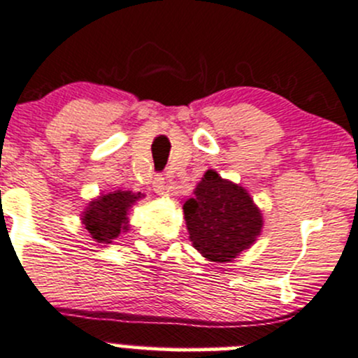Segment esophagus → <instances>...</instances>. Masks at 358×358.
<instances>
[{"instance_id":"1","label":"esophagus","mask_w":358,"mask_h":358,"mask_svg":"<svg viewBox=\"0 0 358 358\" xmlns=\"http://www.w3.org/2000/svg\"><path fill=\"white\" fill-rule=\"evenodd\" d=\"M153 187L157 193H162L164 189H167V180H165L164 176H157V178H155Z\"/></svg>"}]
</instances>
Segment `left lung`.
I'll return each instance as SVG.
<instances>
[{"label": "left lung", "instance_id": "left-lung-1", "mask_svg": "<svg viewBox=\"0 0 358 358\" xmlns=\"http://www.w3.org/2000/svg\"><path fill=\"white\" fill-rule=\"evenodd\" d=\"M182 210L194 249L217 263L252 245L263 228V215L249 193L214 171L205 172Z\"/></svg>", "mask_w": 358, "mask_h": 358}]
</instances>
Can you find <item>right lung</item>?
<instances>
[{"instance_id":"obj_1","label":"right lung","mask_w":358,"mask_h":358,"mask_svg":"<svg viewBox=\"0 0 358 358\" xmlns=\"http://www.w3.org/2000/svg\"><path fill=\"white\" fill-rule=\"evenodd\" d=\"M139 198L141 193L115 191L92 201L83 214V224L92 238L99 243H111L122 229H127V210Z\"/></svg>"}]
</instances>
